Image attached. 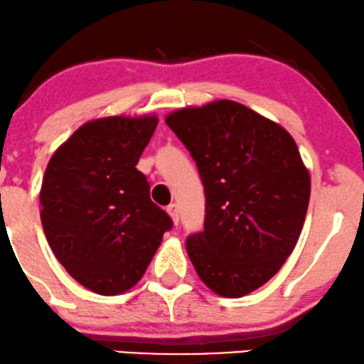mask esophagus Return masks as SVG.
I'll return each mask as SVG.
<instances>
[{
	"instance_id": "esophagus-1",
	"label": "esophagus",
	"mask_w": 364,
	"mask_h": 364,
	"mask_svg": "<svg viewBox=\"0 0 364 364\" xmlns=\"http://www.w3.org/2000/svg\"><path fill=\"white\" fill-rule=\"evenodd\" d=\"M168 215L171 216V220H173V223L174 225H178V222H179V210H178V205H169L168 206Z\"/></svg>"
}]
</instances>
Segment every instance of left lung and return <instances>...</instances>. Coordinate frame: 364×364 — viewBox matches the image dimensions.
<instances>
[{"label": "left lung", "instance_id": "left-lung-1", "mask_svg": "<svg viewBox=\"0 0 364 364\" xmlns=\"http://www.w3.org/2000/svg\"><path fill=\"white\" fill-rule=\"evenodd\" d=\"M205 186V230L186 240L198 277L237 299L269 282L304 225L311 176L294 137L243 104L222 99L168 114Z\"/></svg>", "mask_w": 364, "mask_h": 364}]
</instances>
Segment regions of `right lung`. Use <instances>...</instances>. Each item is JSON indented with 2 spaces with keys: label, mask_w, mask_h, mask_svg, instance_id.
<instances>
[{
  "label": "right lung",
  "mask_w": 364,
  "mask_h": 364,
  "mask_svg": "<svg viewBox=\"0 0 364 364\" xmlns=\"http://www.w3.org/2000/svg\"><path fill=\"white\" fill-rule=\"evenodd\" d=\"M156 126V114L92 119L45 169L40 218L48 245L77 282L100 296L134 287L171 228L136 168Z\"/></svg>",
  "instance_id": "right-lung-1"
}]
</instances>
